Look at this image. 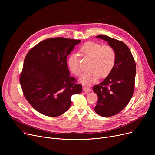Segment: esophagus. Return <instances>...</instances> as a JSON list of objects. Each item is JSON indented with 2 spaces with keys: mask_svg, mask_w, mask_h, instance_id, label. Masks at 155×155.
Wrapping results in <instances>:
<instances>
[{
  "mask_svg": "<svg viewBox=\"0 0 155 155\" xmlns=\"http://www.w3.org/2000/svg\"><path fill=\"white\" fill-rule=\"evenodd\" d=\"M83 91L84 92H91V89L89 88L88 87L84 85V86H83Z\"/></svg>",
  "mask_w": 155,
  "mask_h": 155,
  "instance_id": "1",
  "label": "esophagus"
}]
</instances>
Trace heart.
I'll return each mask as SVG.
<instances>
[{
  "label": "heart",
  "mask_w": 155,
  "mask_h": 155,
  "mask_svg": "<svg viewBox=\"0 0 155 155\" xmlns=\"http://www.w3.org/2000/svg\"><path fill=\"white\" fill-rule=\"evenodd\" d=\"M80 54L91 58L89 64L91 71L84 73L81 77V82L85 85L94 83L101 78L107 77L111 72L116 61V53L111 46H102L95 42L85 43L79 49ZM68 67L71 72L77 77L82 73L77 54H71L68 58Z\"/></svg>",
  "instance_id": "1"
}]
</instances>
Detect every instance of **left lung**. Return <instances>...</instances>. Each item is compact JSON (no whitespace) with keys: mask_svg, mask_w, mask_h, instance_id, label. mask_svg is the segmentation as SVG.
<instances>
[{"mask_svg":"<svg viewBox=\"0 0 155 155\" xmlns=\"http://www.w3.org/2000/svg\"><path fill=\"white\" fill-rule=\"evenodd\" d=\"M96 37L107 41L116 53V61L109 75L93 87L98 96L95 112L103 117H110L124 109L132 98L136 63L129 48L123 42L105 35Z\"/></svg>","mask_w":155,"mask_h":155,"instance_id":"left-lung-1","label":"left lung"}]
</instances>
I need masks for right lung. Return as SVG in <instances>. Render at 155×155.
<instances>
[{
	"instance_id": "1",
	"label": "right lung",
	"mask_w": 155,
	"mask_h": 155,
	"mask_svg": "<svg viewBox=\"0 0 155 155\" xmlns=\"http://www.w3.org/2000/svg\"><path fill=\"white\" fill-rule=\"evenodd\" d=\"M80 40L49 38L35 46L24 59L20 84L35 110L49 117L59 116L70 107L71 97L82 86L70 76L67 56Z\"/></svg>"
}]
</instances>
